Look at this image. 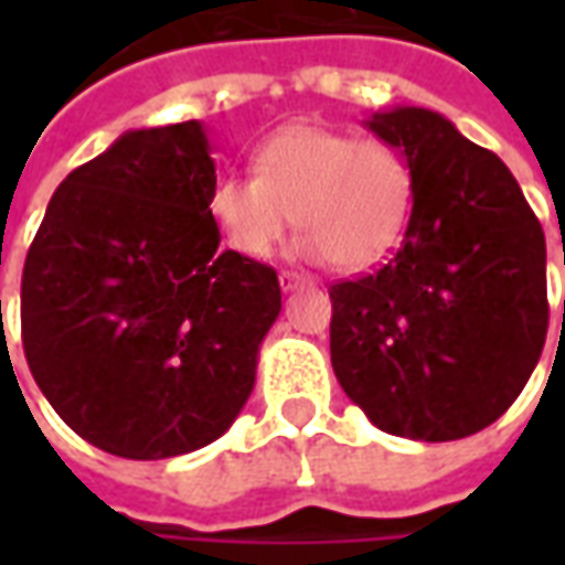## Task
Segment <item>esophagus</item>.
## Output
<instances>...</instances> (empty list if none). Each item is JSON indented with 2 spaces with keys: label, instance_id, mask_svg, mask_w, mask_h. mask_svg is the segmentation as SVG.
Wrapping results in <instances>:
<instances>
[{
  "label": "esophagus",
  "instance_id": "1",
  "mask_svg": "<svg viewBox=\"0 0 565 565\" xmlns=\"http://www.w3.org/2000/svg\"><path fill=\"white\" fill-rule=\"evenodd\" d=\"M278 284H281L284 294H290V290H299V287H306L308 278H306V275H299V271L284 269L281 275H278Z\"/></svg>",
  "mask_w": 565,
  "mask_h": 565
}]
</instances>
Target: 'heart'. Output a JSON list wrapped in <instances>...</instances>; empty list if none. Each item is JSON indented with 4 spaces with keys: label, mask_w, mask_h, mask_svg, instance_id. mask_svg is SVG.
I'll return each instance as SVG.
<instances>
[{
    "label": "heart",
    "mask_w": 565,
    "mask_h": 565,
    "mask_svg": "<svg viewBox=\"0 0 565 565\" xmlns=\"http://www.w3.org/2000/svg\"><path fill=\"white\" fill-rule=\"evenodd\" d=\"M254 174H221L209 190V217L235 254L266 259L296 221L294 254L366 269L403 238L415 205V169L381 139L318 124H290L259 141Z\"/></svg>",
    "instance_id": "1"
}]
</instances>
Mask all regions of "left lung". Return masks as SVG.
<instances>
[{"label": "left lung", "mask_w": 565, "mask_h": 565, "mask_svg": "<svg viewBox=\"0 0 565 565\" xmlns=\"http://www.w3.org/2000/svg\"><path fill=\"white\" fill-rule=\"evenodd\" d=\"M366 129L415 169L403 245L379 271L332 284V372L391 436L454 441L521 396L547 332L545 233L497 153L417 105Z\"/></svg>", "instance_id": "obj_1"}]
</instances>
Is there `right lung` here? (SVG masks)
Listing matches in <instances>:
<instances>
[{
	"label": "right lung",
	"mask_w": 565,
	"mask_h": 565,
	"mask_svg": "<svg viewBox=\"0 0 565 565\" xmlns=\"http://www.w3.org/2000/svg\"><path fill=\"white\" fill-rule=\"evenodd\" d=\"M199 120L129 129L47 202L20 287L23 351L81 438L166 460L221 438L281 315L278 275L221 250Z\"/></svg>",
	"instance_id": "add662e5"
}]
</instances>
